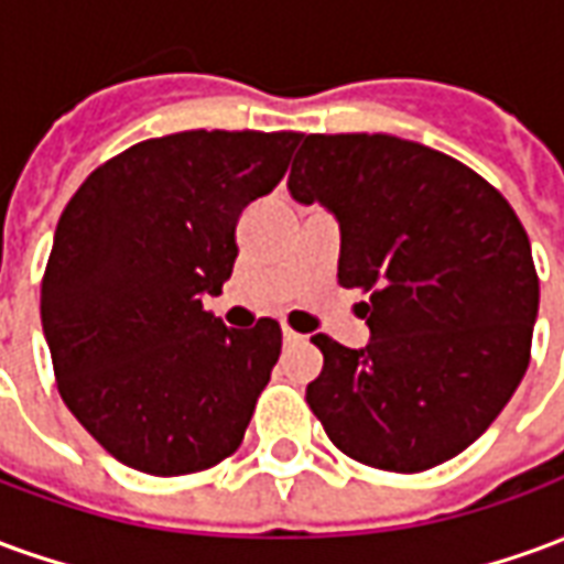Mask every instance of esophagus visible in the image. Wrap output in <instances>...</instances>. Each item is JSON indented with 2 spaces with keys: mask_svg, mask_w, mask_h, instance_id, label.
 <instances>
[{
  "mask_svg": "<svg viewBox=\"0 0 564 564\" xmlns=\"http://www.w3.org/2000/svg\"><path fill=\"white\" fill-rule=\"evenodd\" d=\"M283 344H286V347H299V344H305V335H299V332H293L290 326H283Z\"/></svg>",
  "mask_w": 564,
  "mask_h": 564,
  "instance_id": "obj_1",
  "label": "esophagus"
}]
</instances>
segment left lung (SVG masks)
<instances>
[{
    "label": "left lung",
    "instance_id": "8db88e82",
    "mask_svg": "<svg viewBox=\"0 0 564 564\" xmlns=\"http://www.w3.org/2000/svg\"><path fill=\"white\" fill-rule=\"evenodd\" d=\"M295 202L341 226L338 283L362 290L371 341L314 335L307 404L335 447L380 471L459 456L520 387L538 274L508 198L441 150L395 135H302Z\"/></svg>",
    "mask_w": 564,
    "mask_h": 564
}]
</instances>
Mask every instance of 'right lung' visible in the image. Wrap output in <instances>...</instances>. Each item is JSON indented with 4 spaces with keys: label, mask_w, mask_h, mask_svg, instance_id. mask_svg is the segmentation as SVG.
<instances>
[{
    "label": "right lung",
    "mask_w": 564,
    "mask_h": 564,
    "mask_svg": "<svg viewBox=\"0 0 564 564\" xmlns=\"http://www.w3.org/2000/svg\"><path fill=\"white\" fill-rule=\"evenodd\" d=\"M299 132L189 129L99 165L56 223L42 326L59 395L117 462L153 477L232 456L281 356V326L202 307L232 274L235 226L281 184Z\"/></svg>",
    "instance_id": "right-lung-1"
}]
</instances>
